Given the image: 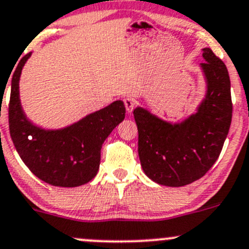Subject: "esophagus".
<instances>
[{
	"label": "esophagus",
	"instance_id": "obj_1",
	"mask_svg": "<svg viewBox=\"0 0 249 249\" xmlns=\"http://www.w3.org/2000/svg\"><path fill=\"white\" fill-rule=\"evenodd\" d=\"M124 105H125V108H126L127 113H131L132 109L135 108V105H136V102H135V100L132 99V97H125L124 99Z\"/></svg>",
	"mask_w": 249,
	"mask_h": 249
}]
</instances>
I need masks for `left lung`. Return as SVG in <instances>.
Listing matches in <instances>:
<instances>
[{
    "instance_id": "1",
    "label": "left lung",
    "mask_w": 249,
    "mask_h": 249,
    "mask_svg": "<svg viewBox=\"0 0 249 249\" xmlns=\"http://www.w3.org/2000/svg\"><path fill=\"white\" fill-rule=\"evenodd\" d=\"M207 94L195 114L178 124L137 107L139 155L145 175L158 184L183 187L200 179L222 152L232 117L230 78L224 62L202 49Z\"/></svg>"
}]
</instances>
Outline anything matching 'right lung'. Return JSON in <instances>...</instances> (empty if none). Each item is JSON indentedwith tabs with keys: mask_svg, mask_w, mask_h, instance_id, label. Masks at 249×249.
<instances>
[{
	"mask_svg": "<svg viewBox=\"0 0 249 249\" xmlns=\"http://www.w3.org/2000/svg\"><path fill=\"white\" fill-rule=\"evenodd\" d=\"M31 53L20 60L12 77L9 132L18 154L36 177L55 187H78L96 176L101 147L125 118L123 101L91 113L61 130H43L26 119L20 105L19 78Z\"/></svg>",
	"mask_w": 249,
	"mask_h": 249,
	"instance_id": "add662e5",
	"label": "right lung"
}]
</instances>
